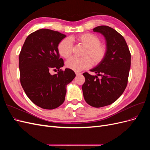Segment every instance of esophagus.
Segmentation results:
<instances>
[{"label":"esophagus","mask_w":150,"mask_h":150,"mask_svg":"<svg viewBox=\"0 0 150 150\" xmlns=\"http://www.w3.org/2000/svg\"><path fill=\"white\" fill-rule=\"evenodd\" d=\"M75 73H76V76H79V75H81V72H76Z\"/></svg>","instance_id":"obj_1"}]
</instances>
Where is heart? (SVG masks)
Returning a JSON list of instances; mask_svg holds the SVG:
<instances>
[{"mask_svg":"<svg viewBox=\"0 0 150 150\" xmlns=\"http://www.w3.org/2000/svg\"><path fill=\"white\" fill-rule=\"evenodd\" d=\"M76 40L86 47L84 57H71L66 62L69 69L79 72L88 69L92 66H97L101 63L107 54V47L101 43V40L97 35L91 33H84L76 37ZM72 45L70 38L63 39L58 44L57 51L60 56L65 59L69 58L72 54Z\"/></svg>","mask_w":150,"mask_h":150,"instance_id":"1","label":"heart"}]
</instances>
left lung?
Here are the masks:
<instances>
[{
    "label": "left lung",
    "instance_id": "obj_1",
    "mask_svg": "<svg viewBox=\"0 0 150 150\" xmlns=\"http://www.w3.org/2000/svg\"><path fill=\"white\" fill-rule=\"evenodd\" d=\"M93 31L105 37L108 51L103 61L91 69L97 76L83 73L85 82L82 89L86 103L101 108L113 103L123 93L128 84L131 54L124 38L114 29L100 25ZM98 75L101 78L98 79Z\"/></svg>",
    "mask_w": 150,
    "mask_h": 150
}]
</instances>
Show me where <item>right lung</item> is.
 <instances>
[{
    "label": "right lung",
    "mask_w": 150,
    "mask_h": 150,
    "mask_svg": "<svg viewBox=\"0 0 150 150\" xmlns=\"http://www.w3.org/2000/svg\"><path fill=\"white\" fill-rule=\"evenodd\" d=\"M66 37L47 29L36 30L26 38L19 57L20 81L30 100L38 106L53 110L64 103L66 86L75 78L70 69H61L64 61L59 58L57 46ZM58 73L51 75V70Z\"/></svg>",
    "instance_id": "1"
}]
</instances>
